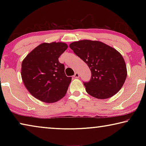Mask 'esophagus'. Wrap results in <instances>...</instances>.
<instances>
[{
    "label": "esophagus",
    "instance_id": "34e87169",
    "mask_svg": "<svg viewBox=\"0 0 146 146\" xmlns=\"http://www.w3.org/2000/svg\"><path fill=\"white\" fill-rule=\"evenodd\" d=\"M74 77H75V78H78V77H79V74H78V73L76 72V73H75V75H74Z\"/></svg>",
    "mask_w": 146,
    "mask_h": 146
}]
</instances>
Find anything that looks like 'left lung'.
<instances>
[{
    "label": "left lung",
    "mask_w": 146,
    "mask_h": 146,
    "mask_svg": "<svg viewBox=\"0 0 146 146\" xmlns=\"http://www.w3.org/2000/svg\"><path fill=\"white\" fill-rule=\"evenodd\" d=\"M70 47L91 70L90 80L84 82L86 92L106 99L120 91L127 77V69L118 51L102 42L90 40L74 42Z\"/></svg>",
    "instance_id": "obj_1"
}]
</instances>
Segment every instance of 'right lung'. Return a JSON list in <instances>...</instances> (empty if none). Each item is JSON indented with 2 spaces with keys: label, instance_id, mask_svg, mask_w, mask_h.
<instances>
[{
  "label": "right lung",
  "instance_id": "add662e5",
  "mask_svg": "<svg viewBox=\"0 0 146 146\" xmlns=\"http://www.w3.org/2000/svg\"><path fill=\"white\" fill-rule=\"evenodd\" d=\"M68 48L63 42L42 43L32 50L22 63V79L34 97L46 103L61 99L67 92L71 76L64 72L58 58Z\"/></svg>",
  "mask_w": 146,
  "mask_h": 146
}]
</instances>
